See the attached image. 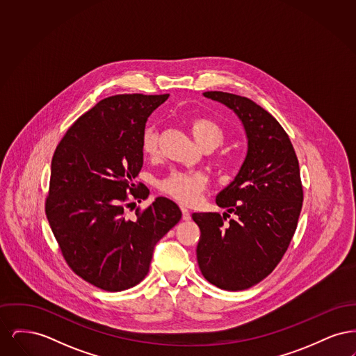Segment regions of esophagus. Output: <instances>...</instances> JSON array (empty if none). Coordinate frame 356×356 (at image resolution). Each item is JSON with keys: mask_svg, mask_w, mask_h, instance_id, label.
<instances>
[{"mask_svg": "<svg viewBox=\"0 0 356 356\" xmlns=\"http://www.w3.org/2000/svg\"><path fill=\"white\" fill-rule=\"evenodd\" d=\"M181 212H183V220H191V213L186 207H181Z\"/></svg>", "mask_w": 356, "mask_h": 356, "instance_id": "34e87169", "label": "esophagus"}]
</instances>
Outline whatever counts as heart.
I'll return each mask as SVG.
<instances>
[{
  "label": "heart",
  "mask_w": 356,
  "mask_h": 356,
  "mask_svg": "<svg viewBox=\"0 0 356 356\" xmlns=\"http://www.w3.org/2000/svg\"><path fill=\"white\" fill-rule=\"evenodd\" d=\"M189 129L195 141L202 149L213 151L224 141V132L220 125L213 120L196 118L191 120ZM141 148L147 156H156L159 152L157 134L153 128H147L141 137ZM207 186V177L203 173H189L173 170L160 183V189L183 204L197 202L200 193Z\"/></svg>",
  "instance_id": "obj_1"
}]
</instances>
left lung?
<instances>
[{
	"label": "left lung",
	"mask_w": 356,
	"mask_h": 356,
	"mask_svg": "<svg viewBox=\"0 0 356 356\" xmlns=\"http://www.w3.org/2000/svg\"><path fill=\"white\" fill-rule=\"evenodd\" d=\"M203 95L241 121L247 154L234 181L216 196L227 212L192 215L202 232L197 263L213 286L247 289L275 270L295 234L303 204L299 161L286 131L260 105L227 92Z\"/></svg>",
	"instance_id": "left-lung-1"
}]
</instances>
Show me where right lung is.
<instances>
[{
    "instance_id": "add662e5",
    "label": "right lung",
    "mask_w": 356,
    "mask_h": 356,
    "mask_svg": "<svg viewBox=\"0 0 356 356\" xmlns=\"http://www.w3.org/2000/svg\"><path fill=\"white\" fill-rule=\"evenodd\" d=\"M170 95H116L97 102L57 145L45 212L69 267L88 283L118 292L149 271L157 241L181 219L179 205L156 197L127 216L128 196L143 167L141 137L153 111ZM141 186V184L140 186Z\"/></svg>"
}]
</instances>
